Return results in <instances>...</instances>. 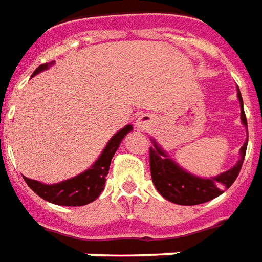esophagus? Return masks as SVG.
Returning <instances> with one entry per match:
<instances>
[{"label": "esophagus", "instance_id": "obj_1", "mask_svg": "<svg viewBox=\"0 0 262 262\" xmlns=\"http://www.w3.org/2000/svg\"><path fill=\"white\" fill-rule=\"evenodd\" d=\"M153 125V116L150 114L140 115L136 120V127L139 130H147Z\"/></svg>", "mask_w": 262, "mask_h": 262}]
</instances>
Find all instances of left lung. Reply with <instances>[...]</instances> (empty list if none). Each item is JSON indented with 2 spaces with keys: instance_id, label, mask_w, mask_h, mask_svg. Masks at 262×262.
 <instances>
[{
  "instance_id": "obj_1",
  "label": "left lung",
  "mask_w": 262,
  "mask_h": 262,
  "mask_svg": "<svg viewBox=\"0 0 262 262\" xmlns=\"http://www.w3.org/2000/svg\"><path fill=\"white\" fill-rule=\"evenodd\" d=\"M237 97H238V101L242 105L243 123L247 126V119H246V114L243 109V98L240 91L237 94ZM246 150H247V142L243 144L242 150H240V160L233 168L220 174L216 178L203 180V178L191 176L187 171L180 168L154 143V147H150V151H148L150 172H151L154 187L157 188V191L167 201L178 203V205L191 206V205H199V203L212 201L213 198L222 195L225 188H230L231 184L236 181L238 172L242 170L244 157H246Z\"/></svg>"
}]
</instances>
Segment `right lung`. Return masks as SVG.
Wrapping results in <instances>:
<instances>
[{
    "mask_svg": "<svg viewBox=\"0 0 262 262\" xmlns=\"http://www.w3.org/2000/svg\"><path fill=\"white\" fill-rule=\"evenodd\" d=\"M52 63H45L40 64L35 70V73L32 75L40 73L42 70L48 69V66ZM132 130V126H125L122 130H119L115 135L106 147L99 156V159L95 164L92 165L90 170L84 171L80 176L74 177L71 180L60 182L56 185H45L40 182L26 178L25 182L32 191L37 193L39 196L43 198L45 201L56 203V205H63V206H82L86 203L95 201L99 193L102 192L105 182H106V176L109 172V165L111 160L114 157L115 151L119 147L122 139L126 136L127 132Z\"/></svg>",
    "mask_w": 262,
    "mask_h": 262,
    "instance_id": "add662e5",
    "label": "right lung"
}]
</instances>
